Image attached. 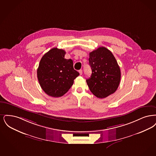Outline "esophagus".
I'll list each match as a JSON object with an SVG mask.
<instances>
[{
  "label": "esophagus",
  "instance_id": "esophagus-1",
  "mask_svg": "<svg viewBox=\"0 0 156 156\" xmlns=\"http://www.w3.org/2000/svg\"><path fill=\"white\" fill-rule=\"evenodd\" d=\"M79 73H80V75H81L83 74V70H79Z\"/></svg>",
  "mask_w": 156,
  "mask_h": 156
}]
</instances>
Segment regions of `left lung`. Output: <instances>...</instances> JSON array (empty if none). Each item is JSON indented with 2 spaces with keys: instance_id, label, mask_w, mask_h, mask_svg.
Instances as JSON below:
<instances>
[{
  "instance_id": "left-lung-1",
  "label": "left lung",
  "mask_w": 156,
  "mask_h": 156,
  "mask_svg": "<svg viewBox=\"0 0 156 156\" xmlns=\"http://www.w3.org/2000/svg\"><path fill=\"white\" fill-rule=\"evenodd\" d=\"M89 65L92 70L86 80L91 92L99 98L114 93L121 80V70L117 61L107 48L101 47L89 54Z\"/></svg>"
}]
</instances>
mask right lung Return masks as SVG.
<instances>
[{"mask_svg":"<svg viewBox=\"0 0 156 156\" xmlns=\"http://www.w3.org/2000/svg\"><path fill=\"white\" fill-rule=\"evenodd\" d=\"M65 51L54 48L44 55L37 69V77L44 91L59 97L66 93L79 73L73 68L71 59L65 58Z\"/></svg>","mask_w":156,"mask_h":156,"instance_id":"1","label":"right lung"}]
</instances>
